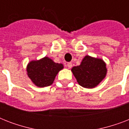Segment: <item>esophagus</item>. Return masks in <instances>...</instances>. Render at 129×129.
<instances>
[{"label":"esophagus","mask_w":129,"mask_h":129,"mask_svg":"<svg viewBox=\"0 0 129 129\" xmlns=\"http://www.w3.org/2000/svg\"><path fill=\"white\" fill-rule=\"evenodd\" d=\"M67 66H68V68H71L72 67V63L71 62H68V63H67Z\"/></svg>","instance_id":"obj_1"}]
</instances>
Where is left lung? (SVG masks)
Returning a JSON list of instances; mask_svg holds the SVG:
<instances>
[{
    "mask_svg": "<svg viewBox=\"0 0 129 129\" xmlns=\"http://www.w3.org/2000/svg\"><path fill=\"white\" fill-rule=\"evenodd\" d=\"M72 72L79 85L84 88H93L105 78L107 70L102 59L86 55L80 66L72 68Z\"/></svg>",
    "mask_w": 129,
    "mask_h": 129,
    "instance_id": "8db88e82",
    "label": "left lung"
}]
</instances>
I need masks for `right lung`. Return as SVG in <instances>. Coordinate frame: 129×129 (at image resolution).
<instances>
[{
  "label": "right lung",
  "instance_id": "right-lung-1",
  "mask_svg": "<svg viewBox=\"0 0 129 129\" xmlns=\"http://www.w3.org/2000/svg\"><path fill=\"white\" fill-rule=\"evenodd\" d=\"M63 68V64L55 63L45 57L39 60L30 61L27 65V72L33 84L42 88L52 84L57 73Z\"/></svg>",
  "mask_w": 129,
  "mask_h": 129
}]
</instances>
